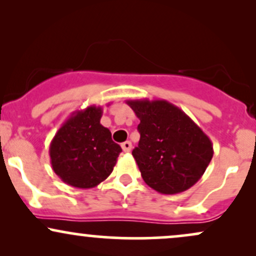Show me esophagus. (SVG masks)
I'll return each mask as SVG.
<instances>
[{"label":"esophagus","mask_w":256,"mask_h":256,"mask_svg":"<svg viewBox=\"0 0 256 256\" xmlns=\"http://www.w3.org/2000/svg\"><path fill=\"white\" fill-rule=\"evenodd\" d=\"M122 150H124L125 152H128L131 150V148H132V144H131V142L130 140H126V142H124L122 144Z\"/></svg>","instance_id":"34e87169"}]
</instances>
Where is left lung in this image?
<instances>
[{
	"label": "left lung",
	"instance_id": "1",
	"mask_svg": "<svg viewBox=\"0 0 256 256\" xmlns=\"http://www.w3.org/2000/svg\"><path fill=\"white\" fill-rule=\"evenodd\" d=\"M126 104L140 119V138L132 155L146 184L173 195L198 183L213 158L210 137L166 100H128Z\"/></svg>",
	"mask_w": 256,
	"mask_h": 256
}]
</instances>
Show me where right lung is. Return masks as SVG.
Instances as JSON below:
<instances>
[{"mask_svg":"<svg viewBox=\"0 0 256 256\" xmlns=\"http://www.w3.org/2000/svg\"><path fill=\"white\" fill-rule=\"evenodd\" d=\"M102 107L76 110L61 125L49 146L52 171L64 183L90 189L107 179L122 152L101 125Z\"/></svg>","mask_w":256,"mask_h":256,"instance_id":"1","label":"right lung"}]
</instances>
